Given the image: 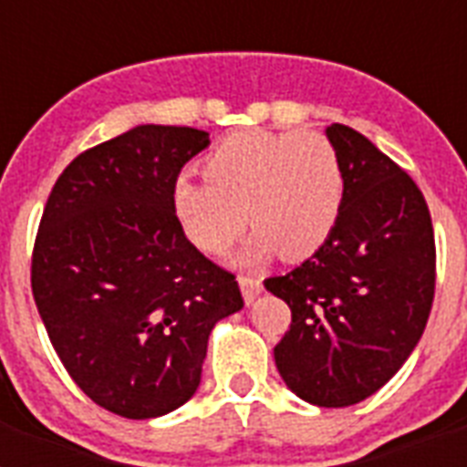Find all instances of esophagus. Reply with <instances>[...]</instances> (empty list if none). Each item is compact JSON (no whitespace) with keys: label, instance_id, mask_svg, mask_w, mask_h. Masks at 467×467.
I'll return each mask as SVG.
<instances>
[{"label":"esophagus","instance_id":"esophagus-1","mask_svg":"<svg viewBox=\"0 0 467 467\" xmlns=\"http://www.w3.org/2000/svg\"><path fill=\"white\" fill-rule=\"evenodd\" d=\"M240 288H242V296H244V303L252 306V303L259 298V293H262V278L240 276Z\"/></svg>","mask_w":467,"mask_h":467}]
</instances>
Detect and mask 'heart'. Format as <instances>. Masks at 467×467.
Masks as SVG:
<instances>
[{"label":"heart","instance_id":"1","mask_svg":"<svg viewBox=\"0 0 467 467\" xmlns=\"http://www.w3.org/2000/svg\"><path fill=\"white\" fill-rule=\"evenodd\" d=\"M205 182L176 176L171 213L183 237L220 256L256 227L242 262L315 254L334 233L344 203L339 152L325 135L240 130L203 160Z\"/></svg>","mask_w":467,"mask_h":467}]
</instances>
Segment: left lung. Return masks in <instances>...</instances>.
Listing matches in <instances>:
<instances>
[{
    "mask_svg": "<svg viewBox=\"0 0 467 467\" xmlns=\"http://www.w3.org/2000/svg\"><path fill=\"white\" fill-rule=\"evenodd\" d=\"M327 138L344 169V203L329 240L266 291L291 307L274 348L276 368L300 400L348 407L390 380L421 339L436 285L427 201L388 155L332 123Z\"/></svg>",
    "mask_w": 467,
    "mask_h": 467,
    "instance_id": "obj_1",
    "label": "left lung"
}]
</instances>
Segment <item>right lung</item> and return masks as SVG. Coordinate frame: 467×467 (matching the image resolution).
<instances>
[{
	"label": "right lung",
	"instance_id": "add662e5",
	"mask_svg": "<svg viewBox=\"0 0 467 467\" xmlns=\"http://www.w3.org/2000/svg\"><path fill=\"white\" fill-rule=\"evenodd\" d=\"M208 145L196 128H133L69 161L40 218L31 288L47 337L84 395L126 420L191 400L213 327L244 306L169 203Z\"/></svg>",
	"mask_w": 467,
	"mask_h": 467
}]
</instances>
